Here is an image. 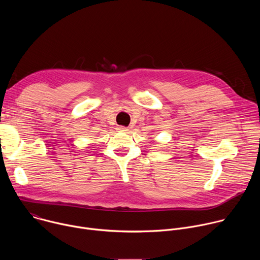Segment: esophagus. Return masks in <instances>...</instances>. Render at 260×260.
<instances>
[{
	"mask_svg": "<svg viewBox=\"0 0 260 260\" xmlns=\"http://www.w3.org/2000/svg\"><path fill=\"white\" fill-rule=\"evenodd\" d=\"M117 131H118V132H121V133H126V132L128 131V128H127V127H125V126L120 125V126H118V127H117Z\"/></svg>",
	"mask_w": 260,
	"mask_h": 260,
	"instance_id": "obj_1",
	"label": "esophagus"
}]
</instances>
